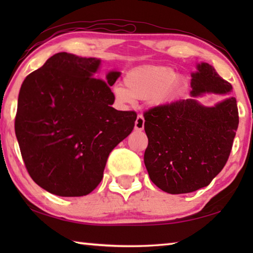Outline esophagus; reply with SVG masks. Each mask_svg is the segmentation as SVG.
I'll return each mask as SVG.
<instances>
[{
	"label": "esophagus",
	"mask_w": 253,
	"mask_h": 253,
	"mask_svg": "<svg viewBox=\"0 0 253 253\" xmlns=\"http://www.w3.org/2000/svg\"><path fill=\"white\" fill-rule=\"evenodd\" d=\"M144 124H145V121H144V117L143 115H138L136 118V122H135V129L136 130H143L144 129Z\"/></svg>",
	"instance_id": "obj_1"
}]
</instances>
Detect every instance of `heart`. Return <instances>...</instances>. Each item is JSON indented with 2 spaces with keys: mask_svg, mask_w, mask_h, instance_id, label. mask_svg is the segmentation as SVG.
I'll list each match as a JSON object with an SVG mask.
<instances>
[{
  "mask_svg": "<svg viewBox=\"0 0 253 253\" xmlns=\"http://www.w3.org/2000/svg\"><path fill=\"white\" fill-rule=\"evenodd\" d=\"M184 78L174 75L173 69L164 66H142L127 72L124 84L115 85L113 96L117 105L125 107L135 99L163 104L174 99L181 91Z\"/></svg>",
  "mask_w": 253,
  "mask_h": 253,
  "instance_id": "heart-1",
  "label": "heart"
}]
</instances>
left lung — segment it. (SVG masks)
Masks as SVG:
<instances>
[{"label": "left lung", "mask_w": 253, "mask_h": 253, "mask_svg": "<svg viewBox=\"0 0 253 253\" xmlns=\"http://www.w3.org/2000/svg\"><path fill=\"white\" fill-rule=\"evenodd\" d=\"M192 74L191 98L151 108L144 114L148 146L144 163L149 178L169 194L208 186L224 168L239 125L237 99L201 105L204 93L226 95L232 85L207 62Z\"/></svg>", "instance_id": "left-lung-1"}]
</instances>
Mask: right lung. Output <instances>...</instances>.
<instances>
[{
    "mask_svg": "<svg viewBox=\"0 0 253 253\" xmlns=\"http://www.w3.org/2000/svg\"><path fill=\"white\" fill-rule=\"evenodd\" d=\"M99 66L97 58L59 52L21 85L15 135L30 176L49 193L92 192L110 152L135 126V111L111 107L121 72L93 78Z\"/></svg>",
    "mask_w": 253,
    "mask_h": 253,
    "instance_id": "1",
    "label": "right lung"
}]
</instances>
